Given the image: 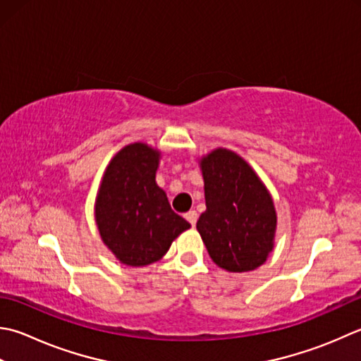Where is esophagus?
I'll return each instance as SVG.
<instances>
[{"instance_id": "esophagus-1", "label": "esophagus", "mask_w": 361, "mask_h": 361, "mask_svg": "<svg viewBox=\"0 0 361 361\" xmlns=\"http://www.w3.org/2000/svg\"><path fill=\"white\" fill-rule=\"evenodd\" d=\"M185 217L188 219V222L194 227V225L197 224V217H199V214H197V211L190 209V211H188V213L185 214Z\"/></svg>"}]
</instances>
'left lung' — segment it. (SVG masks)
Listing matches in <instances>:
<instances>
[{
	"label": "left lung",
	"mask_w": 361,
	"mask_h": 361,
	"mask_svg": "<svg viewBox=\"0 0 361 361\" xmlns=\"http://www.w3.org/2000/svg\"><path fill=\"white\" fill-rule=\"evenodd\" d=\"M207 211L197 221L211 259L228 272H249L274 249L277 213L264 183L227 148L200 159Z\"/></svg>",
	"instance_id": "1"
}]
</instances>
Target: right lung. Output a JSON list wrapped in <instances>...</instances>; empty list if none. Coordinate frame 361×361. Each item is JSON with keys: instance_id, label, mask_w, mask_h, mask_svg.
Here are the masks:
<instances>
[{"instance_id": "1", "label": "right lung", "mask_w": 361, "mask_h": 361, "mask_svg": "<svg viewBox=\"0 0 361 361\" xmlns=\"http://www.w3.org/2000/svg\"><path fill=\"white\" fill-rule=\"evenodd\" d=\"M161 153L142 142L123 147L106 167L95 222L106 247L126 266L152 264L190 227L157 185Z\"/></svg>"}]
</instances>
